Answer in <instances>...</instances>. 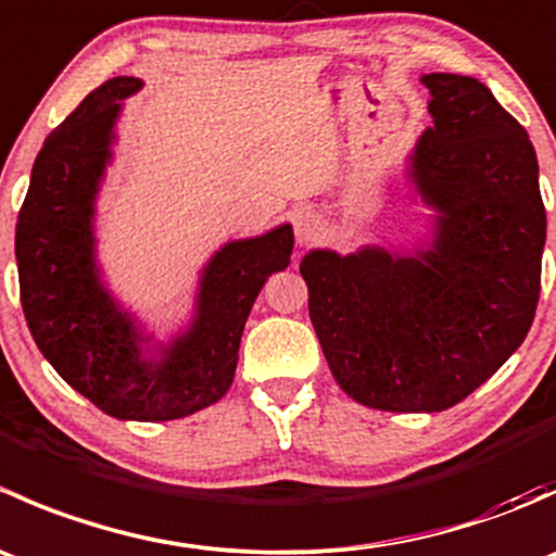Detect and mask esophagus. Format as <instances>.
Returning a JSON list of instances; mask_svg holds the SVG:
<instances>
[{
    "instance_id": "esophagus-1",
    "label": "esophagus",
    "mask_w": 556,
    "mask_h": 556,
    "mask_svg": "<svg viewBox=\"0 0 556 556\" xmlns=\"http://www.w3.org/2000/svg\"><path fill=\"white\" fill-rule=\"evenodd\" d=\"M293 231H295V239H299V244L317 242V239L323 237V217L312 210L299 212L293 220Z\"/></svg>"
}]
</instances>
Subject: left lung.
<instances>
[{
    "label": "left lung",
    "mask_w": 556,
    "mask_h": 556,
    "mask_svg": "<svg viewBox=\"0 0 556 556\" xmlns=\"http://www.w3.org/2000/svg\"><path fill=\"white\" fill-rule=\"evenodd\" d=\"M433 126L408 177L439 210L428 250L301 261L309 317L336 382L382 412H444L525 341L541 295L546 210L530 137L484 83L433 72Z\"/></svg>",
    "instance_id": "8db88e82"
}]
</instances>
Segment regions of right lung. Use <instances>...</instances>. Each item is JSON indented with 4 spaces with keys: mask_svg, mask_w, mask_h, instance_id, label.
<instances>
[{
    "mask_svg": "<svg viewBox=\"0 0 556 556\" xmlns=\"http://www.w3.org/2000/svg\"><path fill=\"white\" fill-rule=\"evenodd\" d=\"M137 77H112L45 139L15 226L21 306L39 352L66 384L117 419L164 422L220 401L257 293L293 252L279 226L215 252L201 274L193 325L169 346L142 350V333L99 279L93 201L115 139L121 102Z\"/></svg>",
    "mask_w": 556,
    "mask_h": 556,
    "instance_id": "1",
    "label": "right lung"
}]
</instances>
